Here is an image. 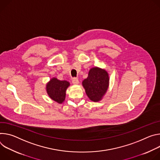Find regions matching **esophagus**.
Listing matches in <instances>:
<instances>
[{
  "mask_svg": "<svg viewBox=\"0 0 160 160\" xmlns=\"http://www.w3.org/2000/svg\"><path fill=\"white\" fill-rule=\"evenodd\" d=\"M72 83H73L74 84H79V80H78V79L76 78H74L72 79Z\"/></svg>",
  "mask_w": 160,
  "mask_h": 160,
  "instance_id": "esophagus-1",
  "label": "esophagus"
}]
</instances>
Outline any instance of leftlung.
Returning a JSON list of instances; mask_svg holds the SVG:
<instances>
[{
  "label": "left lung",
  "instance_id": "1",
  "mask_svg": "<svg viewBox=\"0 0 160 160\" xmlns=\"http://www.w3.org/2000/svg\"><path fill=\"white\" fill-rule=\"evenodd\" d=\"M109 75L105 70L94 67L91 68L88 78L82 81L85 92L93 102L100 100L109 86Z\"/></svg>",
  "mask_w": 160,
  "mask_h": 160
}]
</instances>
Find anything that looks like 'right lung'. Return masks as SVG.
Segmentation results:
<instances>
[{
    "label": "right lung",
    "mask_w": 160,
    "mask_h": 160,
    "mask_svg": "<svg viewBox=\"0 0 160 160\" xmlns=\"http://www.w3.org/2000/svg\"><path fill=\"white\" fill-rule=\"evenodd\" d=\"M69 85L67 81H60L54 78L46 85L47 93L51 99L61 103L65 100V92Z\"/></svg>",
    "instance_id": "right-lung-1"
}]
</instances>
